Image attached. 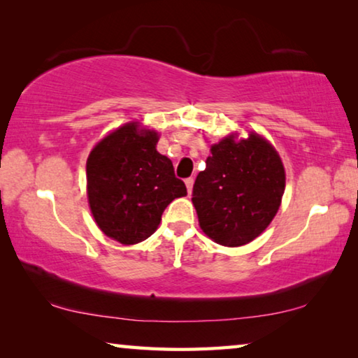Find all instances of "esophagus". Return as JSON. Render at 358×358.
I'll return each instance as SVG.
<instances>
[{"mask_svg": "<svg viewBox=\"0 0 358 358\" xmlns=\"http://www.w3.org/2000/svg\"><path fill=\"white\" fill-rule=\"evenodd\" d=\"M185 185H186V189H187V194H192V186H194V180L192 178H186L185 180Z\"/></svg>", "mask_w": 358, "mask_h": 358, "instance_id": "esophagus-1", "label": "esophagus"}]
</instances>
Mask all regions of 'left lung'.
<instances>
[{"label": "left lung", "instance_id": "left-lung-1", "mask_svg": "<svg viewBox=\"0 0 358 358\" xmlns=\"http://www.w3.org/2000/svg\"><path fill=\"white\" fill-rule=\"evenodd\" d=\"M197 175L192 205L202 232L217 245L237 248L257 238L281 207L286 171L276 148L256 131L230 132L211 145Z\"/></svg>", "mask_w": 358, "mask_h": 358}]
</instances>
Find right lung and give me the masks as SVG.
<instances>
[{
    "mask_svg": "<svg viewBox=\"0 0 358 358\" xmlns=\"http://www.w3.org/2000/svg\"><path fill=\"white\" fill-rule=\"evenodd\" d=\"M161 134L129 121L106 134L87 159V196L98 227L118 243L147 240L162 211L187 191L173 164L156 150Z\"/></svg>",
    "mask_w": 358,
    "mask_h": 358,
    "instance_id": "1",
    "label": "right lung"
}]
</instances>
